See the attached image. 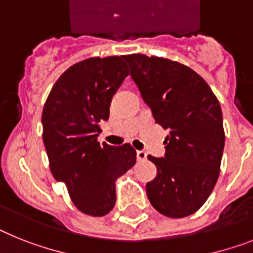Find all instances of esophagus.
Masks as SVG:
<instances>
[{
    "label": "esophagus",
    "instance_id": "34e87169",
    "mask_svg": "<svg viewBox=\"0 0 253 253\" xmlns=\"http://www.w3.org/2000/svg\"><path fill=\"white\" fill-rule=\"evenodd\" d=\"M146 159H147V154H146V151H142V150L137 151V160H138V162H143V160Z\"/></svg>",
    "mask_w": 253,
    "mask_h": 253
}]
</instances>
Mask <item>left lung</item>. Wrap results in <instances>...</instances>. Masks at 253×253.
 Wrapping results in <instances>:
<instances>
[{
  "mask_svg": "<svg viewBox=\"0 0 253 253\" xmlns=\"http://www.w3.org/2000/svg\"><path fill=\"white\" fill-rule=\"evenodd\" d=\"M155 122L168 129L166 155L154 158L155 179L146 185L150 203L167 217L195 213L220 174L225 131L220 102L202 76L174 60L123 56Z\"/></svg>",
  "mask_w": 253,
  "mask_h": 253,
  "instance_id": "obj_1",
  "label": "left lung"
}]
</instances>
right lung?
Returning <instances> with one entry per match:
<instances>
[{
	"label": "right lung",
	"mask_w": 253,
	"mask_h": 253,
	"mask_svg": "<svg viewBox=\"0 0 253 253\" xmlns=\"http://www.w3.org/2000/svg\"><path fill=\"white\" fill-rule=\"evenodd\" d=\"M129 75L122 56L87 58L71 66L51 87L42 111V139L50 170L66 183L71 200L89 216L107 214L116 203L115 181L135 164V150L101 145V123Z\"/></svg>",
	"instance_id": "right-lung-1"
}]
</instances>
